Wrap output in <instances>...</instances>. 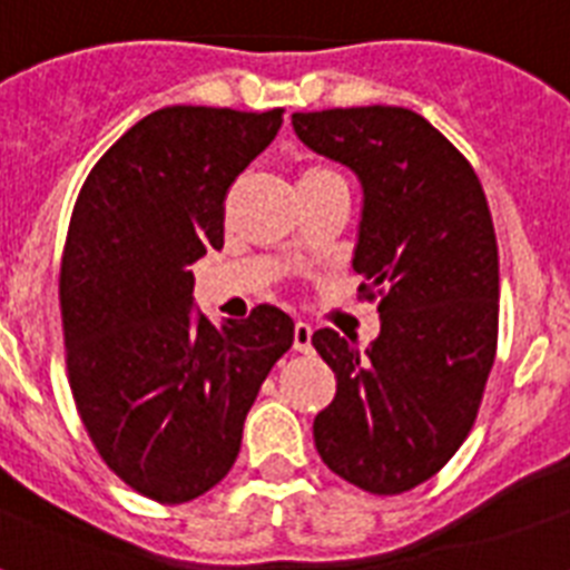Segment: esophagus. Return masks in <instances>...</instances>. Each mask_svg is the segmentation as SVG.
Instances as JSON below:
<instances>
[{"label": "esophagus", "mask_w": 570, "mask_h": 570, "mask_svg": "<svg viewBox=\"0 0 570 570\" xmlns=\"http://www.w3.org/2000/svg\"><path fill=\"white\" fill-rule=\"evenodd\" d=\"M293 347L298 353H309L313 351V327L307 322H295V333H293Z\"/></svg>", "instance_id": "34e87169"}]
</instances>
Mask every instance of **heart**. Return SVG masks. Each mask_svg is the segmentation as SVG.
<instances>
[{"label": "heart", "mask_w": 570, "mask_h": 570, "mask_svg": "<svg viewBox=\"0 0 570 570\" xmlns=\"http://www.w3.org/2000/svg\"><path fill=\"white\" fill-rule=\"evenodd\" d=\"M318 170H324V167H313V170H307V174H318Z\"/></svg>", "instance_id": "b5f03b06"}]
</instances>
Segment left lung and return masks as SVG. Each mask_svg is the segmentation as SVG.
Instances as JSON below:
<instances>
[{"label": "left lung", "mask_w": 570, "mask_h": 570, "mask_svg": "<svg viewBox=\"0 0 570 570\" xmlns=\"http://www.w3.org/2000/svg\"><path fill=\"white\" fill-rule=\"evenodd\" d=\"M304 147L358 179L353 269L380 289L367 347L318 330L336 396L315 417L322 461L376 495L423 484L475 423L499 338V246L475 170L403 107L295 112Z\"/></svg>", "instance_id": "obj_1"}]
</instances>
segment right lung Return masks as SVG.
Returning a JSON list of instances; mask_svg holds the SVG:
<instances>
[{"mask_svg": "<svg viewBox=\"0 0 570 570\" xmlns=\"http://www.w3.org/2000/svg\"><path fill=\"white\" fill-rule=\"evenodd\" d=\"M284 109L165 107L86 176L60 266L66 362L80 420L115 475L161 504L217 487L295 324L261 304L214 324L194 272L223 248V199L272 145Z\"/></svg>", "mask_w": 570, "mask_h": 570, "instance_id": "1", "label": "right lung"}]
</instances>
